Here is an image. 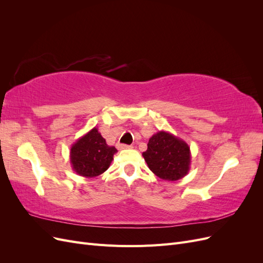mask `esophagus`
<instances>
[{"mask_svg":"<svg viewBox=\"0 0 263 263\" xmlns=\"http://www.w3.org/2000/svg\"><path fill=\"white\" fill-rule=\"evenodd\" d=\"M132 146H128V145H124V144H118L117 145V149L118 150H123V149H130Z\"/></svg>","mask_w":263,"mask_h":263,"instance_id":"obj_1","label":"esophagus"}]
</instances>
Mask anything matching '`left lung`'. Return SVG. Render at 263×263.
<instances>
[{
  "mask_svg": "<svg viewBox=\"0 0 263 263\" xmlns=\"http://www.w3.org/2000/svg\"><path fill=\"white\" fill-rule=\"evenodd\" d=\"M148 168L164 181H178L190 171L191 150L184 140L160 130L153 135L142 153Z\"/></svg>",
  "mask_w": 263,
  "mask_h": 263,
  "instance_id": "1",
  "label": "left lung"
}]
</instances>
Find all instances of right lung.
<instances>
[{
	"instance_id": "add662e5",
	"label": "right lung",
	"mask_w": 263,
	"mask_h": 263,
	"mask_svg": "<svg viewBox=\"0 0 263 263\" xmlns=\"http://www.w3.org/2000/svg\"><path fill=\"white\" fill-rule=\"evenodd\" d=\"M117 153L114 146H108L97 127L79 138L70 149L72 170L84 178H95L104 173Z\"/></svg>"
}]
</instances>
